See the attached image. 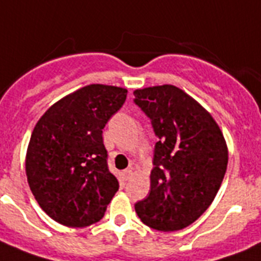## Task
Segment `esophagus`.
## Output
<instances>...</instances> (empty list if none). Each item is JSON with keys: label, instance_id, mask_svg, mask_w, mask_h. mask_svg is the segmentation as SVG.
I'll return each instance as SVG.
<instances>
[{"label": "esophagus", "instance_id": "34e87169", "mask_svg": "<svg viewBox=\"0 0 261 261\" xmlns=\"http://www.w3.org/2000/svg\"><path fill=\"white\" fill-rule=\"evenodd\" d=\"M131 176H133V171H131V169H124V171L122 172V177H123L124 181L130 180Z\"/></svg>", "mask_w": 261, "mask_h": 261}]
</instances>
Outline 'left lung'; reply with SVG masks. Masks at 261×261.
<instances>
[{
  "instance_id": "8db88e82",
  "label": "left lung",
  "mask_w": 261,
  "mask_h": 261,
  "mask_svg": "<svg viewBox=\"0 0 261 261\" xmlns=\"http://www.w3.org/2000/svg\"><path fill=\"white\" fill-rule=\"evenodd\" d=\"M134 96L158 138L151 189L135 203V212L151 228L181 230L218 193L228 162L225 138L212 115L173 85L138 89Z\"/></svg>"
}]
</instances>
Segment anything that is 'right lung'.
<instances>
[{
    "label": "right lung",
    "mask_w": 261,
    "mask_h": 261,
    "mask_svg": "<svg viewBox=\"0 0 261 261\" xmlns=\"http://www.w3.org/2000/svg\"><path fill=\"white\" fill-rule=\"evenodd\" d=\"M126 96L123 88L88 85L52 105L34 127L27 181L54 221L85 227L105 214L119 184L109 171L102 128Z\"/></svg>",
    "instance_id": "obj_1"
}]
</instances>
